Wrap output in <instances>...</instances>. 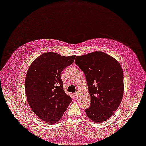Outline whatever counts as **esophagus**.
I'll list each match as a JSON object with an SVG mask.
<instances>
[{
  "instance_id": "1",
  "label": "esophagus",
  "mask_w": 146,
  "mask_h": 146,
  "mask_svg": "<svg viewBox=\"0 0 146 146\" xmlns=\"http://www.w3.org/2000/svg\"><path fill=\"white\" fill-rule=\"evenodd\" d=\"M78 95H79L78 92H76L75 93V94H74V96H75V98H77V97H78Z\"/></svg>"
}]
</instances>
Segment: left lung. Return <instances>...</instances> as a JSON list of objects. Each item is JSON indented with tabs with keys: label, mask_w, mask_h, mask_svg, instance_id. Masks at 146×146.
<instances>
[{
	"label": "left lung",
	"mask_w": 146,
	"mask_h": 146,
	"mask_svg": "<svg viewBox=\"0 0 146 146\" xmlns=\"http://www.w3.org/2000/svg\"><path fill=\"white\" fill-rule=\"evenodd\" d=\"M75 63L87 82L90 106L85 109L93 122L108 120L120 105L123 94V73L115 59L102 51L76 57Z\"/></svg>",
	"instance_id": "left-lung-1"
}]
</instances>
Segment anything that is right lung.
Returning a JSON list of instances; mask_svg holds the SVG:
<instances>
[{
  "instance_id": "add662e5",
  "label": "right lung",
  "mask_w": 146,
  "mask_h": 146,
  "mask_svg": "<svg viewBox=\"0 0 146 146\" xmlns=\"http://www.w3.org/2000/svg\"><path fill=\"white\" fill-rule=\"evenodd\" d=\"M75 58L46 52L36 58L27 71L25 92L28 104L40 119L50 124L61 119L72 100L64 91L61 73Z\"/></svg>"
}]
</instances>
